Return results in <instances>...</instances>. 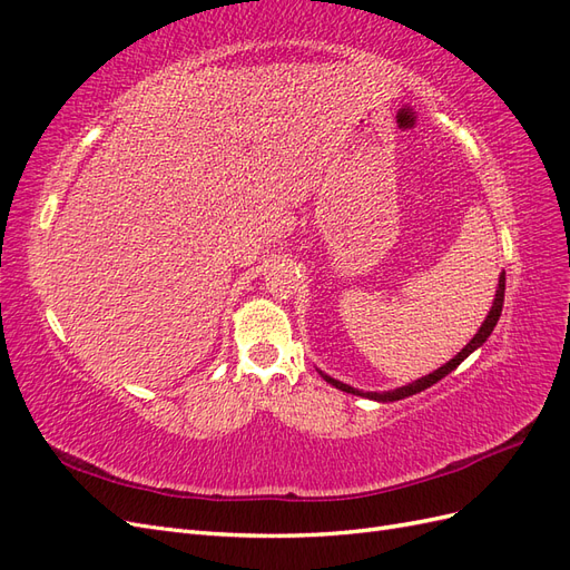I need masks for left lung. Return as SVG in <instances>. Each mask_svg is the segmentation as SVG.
Wrapping results in <instances>:
<instances>
[{
	"label": "left lung",
	"mask_w": 570,
	"mask_h": 570,
	"mask_svg": "<svg viewBox=\"0 0 570 570\" xmlns=\"http://www.w3.org/2000/svg\"><path fill=\"white\" fill-rule=\"evenodd\" d=\"M504 289H507V275L502 273V275H499V285H497L494 302H492V306H490V312H488L485 321H482V325L478 327V333L471 337V342L465 344V347H463L454 358L446 361L444 366H440L438 371H433V373H428V375L419 377V381H413V383L402 385V387L387 390V392H364V390H356V387H352V385H347V383H340V381H335V377H331V375L323 373V371H318V373L323 375V381H325V383H331L333 387H337V390H342V392L356 394V396H366V400H375V402H383V404H385V402H400V400H404V396H411V394H416V392H423V390H428L430 385H435L438 381H442L444 375H450V373L461 364L463 358H469L478 347H482V344H485V340H488V337L492 335V331H494V325H497L499 316H502Z\"/></svg>",
	"instance_id": "8db88e82"
}]
</instances>
